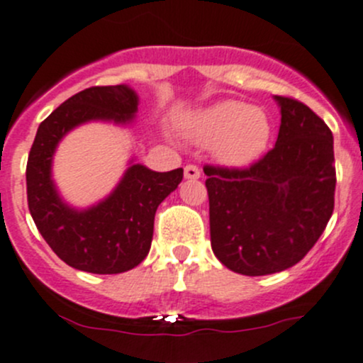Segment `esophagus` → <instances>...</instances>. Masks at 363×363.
Wrapping results in <instances>:
<instances>
[{
    "instance_id": "obj_1",
    "label": "esophagus",
    "mask_w": 363,
    "mask_h": 363,
    "mask_svg": "<svg viewBox=\"0 0 363 363\" xmlns=\"http://www.w3.org/2000/svg\"><path fill=\"white\" fill-rule=\"evenodd\" d=\"M200 175H202V172H200V168L196 167V164H188V167L184 168L186 181H196V179H200Z\"/></svg>"
}]
</instances>
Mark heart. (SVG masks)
Listing matches in <instances>:
<instances>
[{
    "mask_svg": "<svg viewBox=\"0 0 363 363\" xmlns=\"http://www.w3.org/2000/svg\"><path fill=\"white\" fill-rule=\"evenodd\" d=\"M182 130L195 144L212 145L214 158L230 168L256 163L272 137L267 112L235 100H223L193 112L186 117Z\"/></svg>",
    "mask_w": 363,
    "mask_h": 363,
    "instance_id": "obj_1",
    "label": "heart"
}]
</instances>
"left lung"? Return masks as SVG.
<instances>
[{"label":"left lung","instance_id":"left-lung-1","mask_svg":"<svg viewBox=\"0 0 363 363\" xmlns=\"http://www.w3.org/2000/svg\"><path fill=\"white\" fill-rule=\"evenodd\" d=\"M281 108L276 145L247 170L205 167L211 246L242 276L298 263L334 212V137L307 105L274 96Z\"/></svg>","mask_w":363,"mask_h":363}]
</instances>
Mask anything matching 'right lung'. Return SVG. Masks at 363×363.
<instances>
[{
    "instance_id": "right-lung-1",
    "label": "right lung",
    "mask_w": 363,
    "mask_h": 363,
    "mask_svg": "<svg viewBox=\"0 0 363 363\" xmlns=\"http://www.w3.org/2000/svg\"><path fill=\"white\" fill-rule=\"evenodd\" d=\"M137 112L138 94L128 84L89 87L61 104L36 131L26 168L29 212L50 250L77 270L121 274L137 267L151 250L156 208L182 181V168L155 172L131 158L100 202L75 207L63 199L52 179L61 140L87 123L131 126Z\"/></svg>"
}]
</instances>
